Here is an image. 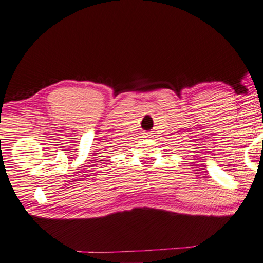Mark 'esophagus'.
Returning a JSON list of instances; mask_svg holds the SVG:
<instances>
[{
    "label": "esophagus",
    "instance_id": "34e87169",
    "mask_svg": "<svg viewBox=\"0 0 263 263\" xmlns=\"http://www.w3.org/2000/svg\"><path fill=\"white\" fill-rule=\"evenodd\" d=\"M145 137H151V132H145Z\"/></svg>",
    "mask_w": 263,
    "mask_h": 263
}]
</instances>
